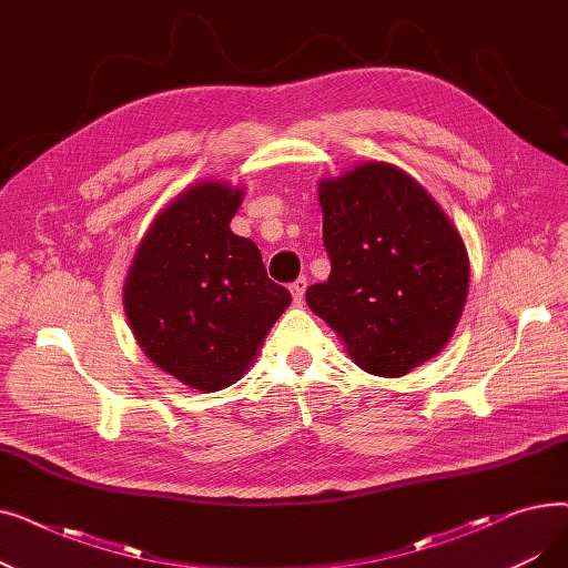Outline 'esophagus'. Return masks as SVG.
<instances>
[{"mask_svg": "<svg viewBox=\"0 0 568 568\" xmlns=\"http://www.w3.org/2000/svg\"><path fill=\"white\" fill-rule=\"evenodd\" d=\"M306 278H296L292 285H290V292H292V300L294 304H302L304 302V292H306Z\"/></svg>", "mask_w": 568, "mask_h": 568, "instance_id": "1", "label": "esophagus"}]
</instances>
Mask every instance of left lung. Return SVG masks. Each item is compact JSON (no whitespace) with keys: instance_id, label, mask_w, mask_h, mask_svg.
Here are the masks:
<instances>
[{"instance_id":"obj_1","label":"left lung","mask_w":568,"mask_h":568,"mask_svg":"<svg viewBox=\"0 0 568 568\" xmlns=\"http://www.w3.org/2000/svg\"><path fill=\"white\" fill-rule=\"evenodd\" d=\"M326 283L306 302L377 377H403L452 341L469 290L463 236L405 170L366 161L317 184Z\"/></svg>"}]
</instances>
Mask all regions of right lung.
<instances>
[{"label":"right lung","mask_w":568,"mask_h":568,"mask_svg":"<svg viewBox=\"0 0 568 568\" xmlns=\"http://www.w3.org/2000/svg\"><path fill=\"white\" fill-rule=\"evenodd\" d=\"M244 189L202 179L144 232L124 283V311L149 362L197 392L242 379L292 294L268 281L260 248L230 221Z\"/></svg>","instance_id":"add662e5"}]
</instances>
